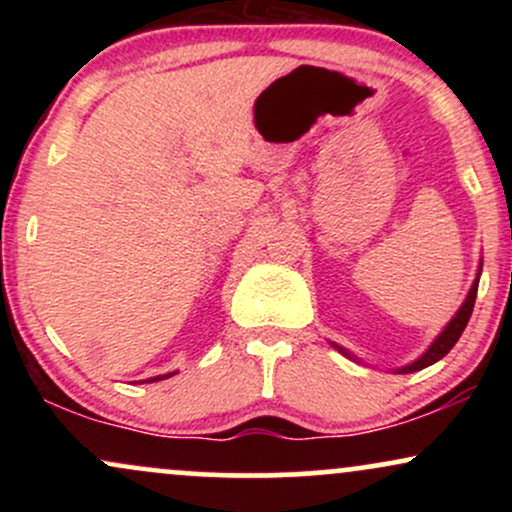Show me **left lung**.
Segmentation results:
<instances>
[{"instance_id": "1", "label": "left lung", "mask_w": 512, "mask_h": 512, "mask_svg": "<svg viewBox=\"0 0 512 512\" xmlns=\"http://www.w3.org/2000/svg\"><path fill=\"white\" fill-rule=\"evenodd\" d=\"M481 267H484V262L479 260L477 279H474L472 289H469L467 298H464L460 308H457V313L450 317V322H448V325H445L443 330H440L438 337L433 339L431 344H428V349L424 351V354H421L419 358H414V361L407 363V366H402V368H395V373H414V370H421V368H428V366H433V363L440 361V358H443L445 354H448V351L452 349V346L457 344V339L462 337L464 327H467L469 317H472L474 301H477V289H479V276H481ZM330 344L334 346V349L339 351V354H344L346 358H354V361L361 363V358H356L354 354H351L349 349H344V346H339L337 342H330Z\"/></svg>"}]
</instances>
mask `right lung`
<instances>
[{
    "label": "right lung",
    "instance_id": "obj_1",
    "mask_svg": "<svg viewBox=\"0 0 512 512\" xmlns=\"http://www.w3.org/2000/svg\"><path fill=\"white\" fill-rule=\"evenodd\" d=\"M170 375H175V373H166V375H156V378H149V383H156V380H166V378H170Z\"/></svg>",
    "mask_w": 512,
    "mask_h": 512
}]
</instances>
